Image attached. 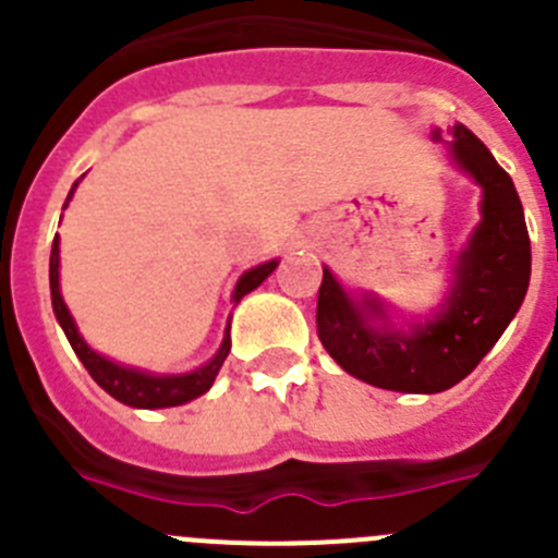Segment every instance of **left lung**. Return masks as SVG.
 <instances>
[{
  "label": "left lung",
  "instance_id": "left-lung-1",
  "mask_svg": "<svg viewBox=\"0 0 558 558\" xmlns=\"http://www.w3.org/2000/svg\"><path fill=\"white\" fill-rule=\"evenodd\" d=\"M451 134V159L482 186V222L457 255L451 291L437 314L399 330L377 296L355 300L330 269L322 275L319 341L343 372L374 388L449 390L496 347L529 291L531 242L518 190L471 129L457 123ZM432 137L440 140V132Z\"/></svg>",
  "mask_w": 558,
  "mask_h": 558
}]
</instances>
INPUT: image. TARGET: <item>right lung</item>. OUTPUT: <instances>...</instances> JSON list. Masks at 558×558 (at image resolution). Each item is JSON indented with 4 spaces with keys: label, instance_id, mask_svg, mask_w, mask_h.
I'll return each instance as SVG.
<instances>
[{
    "label": "right lung",
    "instance_id": "add662e5",
    "mask_svg": "<svg viewBox=\"0 0 558 558\" xmlns=\"http://www.w3.org/2000/svg\"><path fill=\"white\" fill-rule=\"evenodd\" d=\"M80 184V181H76ZM76 184L71 186L68 192V201L74 197ZM65 201V206H68ZM278 262H267L258 264V267L247 269V272L239 278L236 289H233V303H239L244 294H250L253 289L264 283L269 275L275 272ZM49 286H51V305H54V316L60 322V327L65 330L68 343L74 347L76 357L85 363V368L90 372V377L107 390L109 397H114L118 402L129 404V408H143V410H159V408H179V404L192 402V399L203 397L211 383H215L217 372L226 363L228 352H231V336L222 338L220 350L206 366L195 368L190 374H150V372H140V368L132 366H121V363L109 361V357L98 355L93 352L90 347L85 343V338L80 336L76 330V322L71 316V311L65 308L60 294V236H54V244H51V258H49Z\"/></svg>",
    "mask_w": 558,
    "mask_h": 558
}]
</instances>
